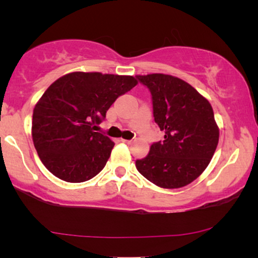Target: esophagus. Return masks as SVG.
Here are the masks:
<instances>
[{"mask_svg":"<svg viewBox=\"0 0 258 258\" xmlns=\"http://www.w3.org/2000/svg\"><path fill=\"white\" fill-rule=\"evenodd\" d=\"M122 142H124V143H126V144H132L134 141L133 140H122Z\"/></svg>","mask_w":258,"mask_h":258,"instance_id":"1","label":"esophagus"}]
</instances>
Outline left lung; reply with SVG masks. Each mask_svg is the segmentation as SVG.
<instances>
[{
  "instance_id": "left-lung-1",
  "label": "left lung",
  "mask_w": 258,
  "mask_h": 258,
  "mask_svg": "<svg viewBox=\"0 0 258 258\" xmlns=\"http://www.w3.org/2000/svg\"><path fill=\"white\" fill-rule=\"evenodd\" d=\"M136 79L149 89L154 119L164 132V140L136 161L137 170L161 188H182L202 174L216 150L220 133L213 108L177 77L150 74Z\"/></svg>"
}]
</instances>
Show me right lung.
<instances>
[{
	"label": "right lung",
	"instance_id": "right-lung-1",
	"mask_svg": "<svg viewBox=\"0 0 258 258\" xmlns=\"http://www.w3.org/2000/svg\"><path fill=\"white\" fill-rule=\"evenodd\" d=\"M137 84L133 76L70 73L42 95L33 114V141L44 167L66 182L80 183L104 168L115 143L94 132L110 105Z\"/></svg>",
	"mask_w": 258,
	"mask_h": 258
}]
</instances>
